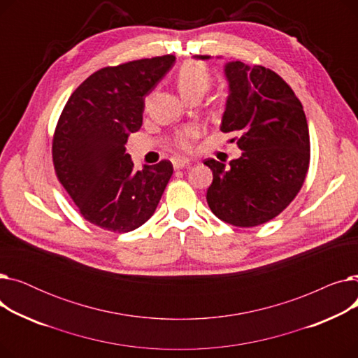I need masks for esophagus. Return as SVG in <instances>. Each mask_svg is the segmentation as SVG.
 I'll return each instance as SVG.
<instances>
[{
  "instance_id": "34e87169",
  "label": "esophagus",
  "mask_w": 358,
  "mask_h": 358,
  "mask_svg": "<svg viewBox=\"0 0 358 358\" xmlns=\"http://www.w3.org/2000/svg\"><path fill=\"white\" fill-rule=\"evenodd\" d=\"M190 164V159L189 158H174L173 159V165L176 169H180V168H184Z\"/></svg>"
}]
</instances>
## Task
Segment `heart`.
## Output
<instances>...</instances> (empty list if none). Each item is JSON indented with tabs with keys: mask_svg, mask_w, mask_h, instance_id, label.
<instances>
[{
	"mask_svg": "<svg viewBox=\"0 0 358 358\" xmlns=\"http://www.w3.org/2000/svg\"><path fill=\"white\" fill-rule=\"evenodd\" d=\"M212 75L204 64L197 61H187L181 65L177 75V85L184 99H189L196 94H203L209 90ZM199 127H187L181 130L176 138L181 149H190L199 136Z\"/></svg>",
	"mask_w": 358,
	"mask_h": 358,
	"instance_id": "1",
	"label": "heart"
}]
</instances>
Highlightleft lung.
Masks as SVG:
<instances>
[{"label": "left lung", "instance_id": "obj_1", "mask_svg": "<svg viewBox=\"0 0 358 358\" xmlns=\"http://www.w3.org/2000/svg\"><path fill=\"white\" fill-rule=\"evenodd\" d=\"M223 71L229 96L220 130L239 135L242 155L228 166L204 161L213 171L206 199L223 222L258 227L283 212L302 189L310 159L308 122L302 103L274 71L241 61L228 62Z\"/></svg>", "mask_w": 358, "mask_h": 358}]
</instances>
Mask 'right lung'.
Instances as JSON below:
<instances>
[{"label": "right lung", "mask_w": 358, "mask_h": 358, "mask_svg": "<svg viewBox=\"0 0 358 358\" xmlns=\"http://www.w3.org/2000/svg\"><path fill=\"white\" fill-rule=\"evenodd\" d=\"M174 62L164 55L103 68L64 107L52 143L55 173L84 219L103 229L142 227L173 176L166 159L135 171L124 145L142 126L145 97Z\"/></svg>", "instance_id": "add662e5"}]
</instances>
